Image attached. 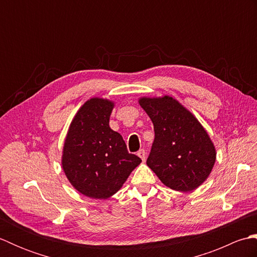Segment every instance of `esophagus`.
Here are the masks:
<instances>
[{
  "instance_id": "obj_1",
  "label": "esophagus",
  "mask_w": 257,
  "mask_h": 257,
  "mask_svg": "<svg viewBox=\"0 0 257 257\" xmlns=\"http://www.w3.org/2000/svg\"><path fill=\"white\" fill-rule=\"evenodd\" d=\"M140 158H141V160L143 161H145L146 160V156H147V154H146V150L145 149H140L139 151H138V154H137Z\"/></svg>"
}]
</instances>
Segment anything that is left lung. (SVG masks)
Masks as SVG:
<instances>
[{
    "mask_svg": "<svg viewBox=\"0 0 257 257\" xmlns=\"http://www.w3.org/2000/svg\"><path fill=\"white\" fill-rule=\"evenodd\" d=\"M155 129L147 165L168 188L181 192L203 183L216 152L209 135L192 113L172 97L140 98Z\"/></svg>",
    "mask_w": 257,
    "mask_h": 257,
    "instance_id": "left-lung-1",
    "label": "left lung"
}]
</instances>
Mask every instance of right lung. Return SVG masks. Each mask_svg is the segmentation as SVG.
<instances>
[{
	"label": "right lung",
	"mask_w": 257,
	"mask_h": 257,
	"mask_svg": "<svg viewBox=\"0 0 257 257\" xmlns=\"http://www.w3.org/2000/svg\"><path fill=\"white\" fill-rule=\"evenodd\" d=\"M113 102L91 98L80 107L64 144L62 165L73 187L88 198L107 199L122 187L141 159L129 154L109 127Z\"/></svg>",
	"instance_id": "obj_1"
}]
</instances>
